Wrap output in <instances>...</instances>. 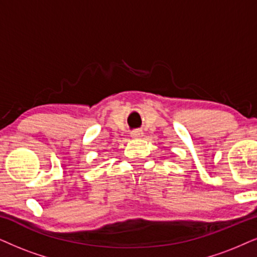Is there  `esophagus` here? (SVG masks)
Returning <instances> with one entry per match:
<instances>
[{
  "mask_svg": "<svg viewBox=\"0 0 257 257\" xmlns=\"http://www.w3.org/2000/svg\"><path fill=\"white\" fill-rule=\"evenodd\" d=\"M131 136L134 139H140L142 136V132L140 131V129H135V131H133L131 133Z\"/></svg>",
  "mask_w": 257,
  "mask_h": 257,
  "instance_id": "34e87169",
  "label": "esophagus"
}]
</instances>
